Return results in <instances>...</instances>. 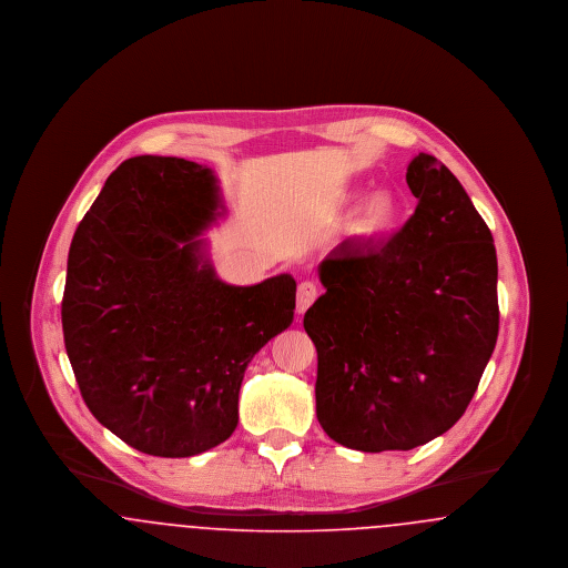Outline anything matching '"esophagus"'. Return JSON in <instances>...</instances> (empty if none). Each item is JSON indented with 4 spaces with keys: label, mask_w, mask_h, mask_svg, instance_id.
Segmentation results:
<instances>
[{
    "label": "esophagus",
    "mask_w": 568,
    "mask_h": 568,
    "mask_svg": "<svg viewBox=\"0 0 568 568\" xmlns=\"http://www.w3.org/2000/svg\"><path fill=\"white\" fill-rule=\"evenodd\" d=\"M315 297H317V287H315L311 281H302L296 290L297 315H304L306 308L315 302Z\"/></svg>",
    "instance_id": "obj_1"
}]
</instances>
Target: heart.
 <instances>
[{
	"label": "heart",
	"mask_w": 568,
	"mask_h": 568,
	"mask_svg": "<svg viewBox=\"0 0 568 568\" xmlns=\"http://www.w3.org/2000/svg\"><path fill=\"white\" fill-rule=\"evenodd\" d=\"M353 193H345L343 202H349ZM403 215V204L396 191L375 190L366 193L345 221V239L352 243H373L389 234Z\"/></svg>",
	"instance_id": "obj_1"
}]
</instances>
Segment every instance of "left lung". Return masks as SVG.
<instances>
[{
  "instance_id": "8db88e82",
  "label": "left lung",
  "mask_w": 568,
  "mask_h": 568,
  "mask_svg": "<svg viewBox=\"0 0 568 568\" xmlns=\"http://www.w3.org/2000/svg\"><path fill=\"white\" fill-rule=\"evenodd\" d=\"M415 213L385 244H338L306 311L317 349V419L357 452H408L447 433L498 338L491 232L447 165L406 168Z\"/></svg>"
}]
</instances>
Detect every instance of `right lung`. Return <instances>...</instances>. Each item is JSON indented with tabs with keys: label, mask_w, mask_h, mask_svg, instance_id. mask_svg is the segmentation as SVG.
<instances>
[{
	"label": "right lung",
	"mask_w": 568,
	"mask_h": 568,
	"mask_svg": "<svg viewBox=\"0 0 568 568\" xmlns=\"http://www.w3.org/2000/svg\"><path fill=\"white\" fill-rule=\"evenodd\" d=\"M221 206L211 168L140 155L82 216L61 302L93 417L142 454L190 458L230 438L253 355L294 322L296 281L227 285L195 236Z\"/></svg>",
	"instance_id": "add662e5"
}]
</instances>
